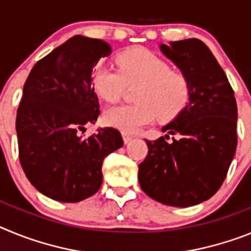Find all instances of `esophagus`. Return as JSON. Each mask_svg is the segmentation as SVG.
Here are the masks:
<instances>
[{
	"instance_id": "1",
	"label": "esophagus",
	"mask_w": 251,
	"mask_h": 251,
	"mask_svg": "<svg viewBox=\"0 0 251 251\" xmlns=\"http://www.w3.org/2000/svg\"><path fill=\"white\" fill-rule=\"evenodd\" d=\"M123 139H124V143L128 144L132 140V136L130 134H127V132H123Z\"/></svg>"
}]
</instances>
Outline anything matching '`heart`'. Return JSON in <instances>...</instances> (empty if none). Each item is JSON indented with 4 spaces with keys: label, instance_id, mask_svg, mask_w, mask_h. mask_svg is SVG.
<instances>
[{
    "label": "heart",
    "instance_id": "heart-1",
    "mask_svg": "<svg viewBox=\"0 0 251 251\" xmlns=\"http://www.w3.org/2000/svg\"><path fill=\"white\" fill-rule=\"evenodd\" d=\"M119 69L100 64L93 69V86L100 97L119 101L126 87L139 86L136 103L111 106L104 111L107 125L123 132H135L158 117L171 123L188 107L193 86L186 73L174 71L172 64L145 48H134L117 55Z\"/></svg>",
    "mask_w": 251,
    "mask_h": 251
}]
</instances>
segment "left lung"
<instances>
[{
  "label": "left lung",
  "instance_id": "obj_1",
  "mask_svg": "<svg viewBox=\"0 0 251 251\" xmlns=\"http://www.w3.org/2000/svg\"><path fill=\"white\" fill-rule=\"evenodd\" d=\"M160 50L189 77L193 95L188 107L149 141L139 165V183L150 198L163 204L189 207L220 189L236 151L237 106L234 91L216 58L198 39L162 44Z\"/></svg>",
  "mask_w": 251,
  "mask_h": 251
}]
</instances>
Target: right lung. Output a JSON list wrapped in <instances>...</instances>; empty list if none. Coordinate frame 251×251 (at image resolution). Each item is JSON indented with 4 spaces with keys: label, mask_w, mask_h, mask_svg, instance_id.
<instances>
[{
    "label": "right lung",
    "mask_w": 251,
    "mask_h": 251,
    "mask_svg": "<svg viewBox=\"0 0 251 251\" xmlns=\"http://www.w3.org/2000/svg\"><path fill=\"white\" fill-rule=\"evenodd\" d=\"M111 54L106 41L75 35L34 65L16 116L19 158L26 177L47 197L79 202L102 184L103 159L123 147L119 130L95 124L100 103L92 72Z\"/></svg>",
    "instance_id": "1"
}]
</instances>
